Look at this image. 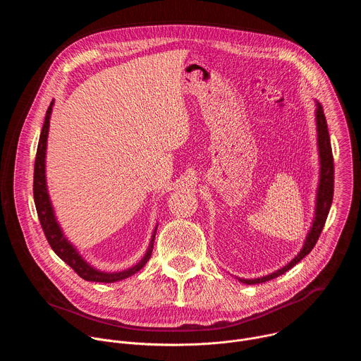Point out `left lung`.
<instances>
[{
  "label": "left lung",
  "mask_w": 361,
  "mask_h": 361,
  "mask_svg": "<svg viewBox=\"0 0 361 361\" xmlns=\"http://www.w3.org/2000/svg\"><path fill=\"white\" fill-rule=\"evenodd\" d=\"M316 130H317V151H319V164H320V171H319V185H317V194H316V205H314V217L312 221V227L308 230L305 240L302 243V247L300 252L294 257V259L281 267L280 270L263 276V277H257V279H240L237 277L238 281L244 284H260L266 283L269 280H273L290 269H293L298 262H301L304 257L310 252L326 224L331 202H333V192H334V161H333V151H331V144H330V135H329V128H327V121L324 117V111L320 102L316 99Z\"/></svg>",
  "instance_id": "8db88e82"
}]
</instances>
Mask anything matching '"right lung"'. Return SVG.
<instances>
[{"label":"right lung","instance_id":"1","mask_svg":"<svg viewBox=\"0 0 361 361\" xmlns=\"http://www.w3.org/2000/svg\"><path fill=\"white\" fill-rule=\"evenodd\" d=\"M54 99L51 101V104L47 110L44 126L39 134L38 148H37V157H35V166H34V202L37 214L41 223V227L44 230V234L54 250V252L60 257L63 262H66L81 279L87 281H95V283H116L124 279H128L130 276L140 271L148 259L151 257L152 247H154V238H156V231L159 224L152 231L147 252L144 254L142 259L134 264L130 269L121 270V271H101L95 267H92L84 257L78 252V250L68 241L66 237L60 223L57 221L53 202H51L48 187H47V177H45V156H47V138H48V130H49V118L51 113H53Z\"/></svg>","mask_w":361,"mask_h":361}]
</instances>
